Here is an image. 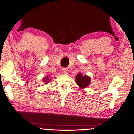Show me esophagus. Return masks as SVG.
Instances as JSON below:
<instances>
[{
	"mask_svg": "<svg viewBox=\"0 0 134 134\" xmlns=\"http://www.w3.org/2000/svg\"><path fill=\"white\" fill-rule=\"evenodd\" d=\"M69 73V70L67 69L64 68L62 69V74H67Z\"/></svg>",
	"mask_w": 134,
	"mask_h": 134,
	"instance_id": "1",
	"label": "esophagus"
}]
</instances>
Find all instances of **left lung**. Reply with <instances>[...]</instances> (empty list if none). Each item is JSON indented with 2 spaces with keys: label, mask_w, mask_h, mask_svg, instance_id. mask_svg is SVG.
Instances as JSON below:
<instances>
[{
  "label": "left lung",
  "mask_w": 134,
  "mask_h": 134,
  "mask_svg": "<svg viewBox=\"0 0 134 134\" xmlns=\"http://www.w3.org/2000/svg\"><path fill=\"white\" fill-rule=\"evenodd\" d=\"M91 78L87 75L82 76L81 72H79L76 77V82L78 86L81 89H84L89 86L90 84Z\"/></svg>",
  "instance_id": "left-lung-1"
}]
</instances>
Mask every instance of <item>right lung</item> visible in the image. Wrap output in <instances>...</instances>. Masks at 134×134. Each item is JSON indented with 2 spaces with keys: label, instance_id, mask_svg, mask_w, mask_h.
Segmentation results:
<instances>
[{
  "label": "right lung",
  "instance_id": "right-lung-1",
  "mask_svg": "<svg viewBox=\"0 0 134 134\" xmlns=\"http://www.w3.org/2000/svg\"><path fill=\"white\" fill-rule=\"evenodd\" d=\"M50 81H51V79H50L49 76H47V77H45L43 78V82H44L45 84H47L48 83H49Z\"/></svg>",
  "mask_w": 134,
  "mask_h": 134
}]
</instances>
